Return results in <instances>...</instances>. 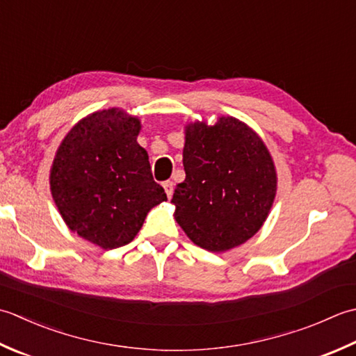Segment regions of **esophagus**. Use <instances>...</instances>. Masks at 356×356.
I'll list each match as a JSON object with an SVG mask.
<instances>
[{"label": "esophagus", "instance_id": "1", "mask_svg": "<svg viewBox=\"0 0 356 356\" xmlns=\"http://www.w3.org/2000/svg\"><path fill=\"white\" fill-rule=\"evenodd\" d=\"M163 187H164V191H165V195H168V197L170 198L172 195H173V181H164Z\"/></svg>", "mask_w": 356, "mask_h": 356}]
</instances>
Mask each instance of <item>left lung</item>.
Instances as JSON below:
<instances>
[{
	"label": "left lung",
	"instance_id": "1",
	"mask_svg": "<svg viewBox=\"0 0 356 356\" xmlns=\"http://www.w3.org/2000/svg\"><path fill=\"white\" fill-rule=\"evenodd\" d=\"M186 179L173 193L175 220L200 248L224 252L263 226L277 193V172L263 140L236 118L186 126Z\"/></svg>",
	"mask_w": 356,
	"mask_h": 356
}]
</instances>
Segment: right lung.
Here are the masks:
<instances>
[{"label": "right lung", "instance_id": "right-lung-1", "mask_svg": "<svg viewBox=\"0 0 356 356\" xmlns=\"http://www.w3.org/2000/svg\"><path fill=\"white\" fill-rule=\"evenodd\" d=\"M140 120L120 108L83 118L64 138L50 169V191L69 229L103 249L129 244L149 210L168 201L136 143Z\"/></svg>", "mask_w": 356, "mask_h": 356}]
</instances>
